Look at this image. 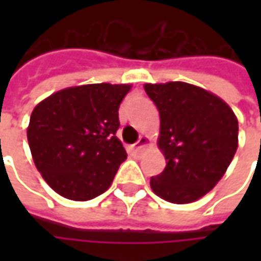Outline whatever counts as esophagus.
I'll use <instances>...</instances> for the list:
<instances>
[{
    "mask_svg": "<svg viewBox=\"0 0 261 261\" xmlns=\"http://www.w3.org/2000/svg\"><path fill=\"white\" fill-rule=\"evenodd\" d=\"M149 141H151V139H149L148 136H141V138L138 139V142L135 144V146H134V149H135L136 152L142 151V149H144V148H145V146L149 144Z\"/></svg>",
    "mask_w": 261,
    "mask_h": 261,
    "instance_id": "esophagus-1",
    "label": "esophagus"
}]
</instances>
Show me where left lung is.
Returning a JSON list of instances; mask_svg holds the SVG:
<instances>
[{"instance_id": "1", "label": "left lung", "mask_w": 261, "mask_h": 261, "mask_svg": "<svg viewBox=\"0 0 261 261\" xmlns=\"http://www.w3.org/2000/svg\"><path fill=\"white\" fill-rule=\"evenodd\" d=\"M160 112L158 146L167 166L151 189L171 203L205 196L225 174L238 148V120L215 94L181 81L145 84Z\"/></svg>"}]
</instances>
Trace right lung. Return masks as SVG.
I'll return each instance as SVG.
<instances>
[{
  "instance_id": "obj_1",
  "label": "right lung",
  "mask_w": 261,
  "mask_h": 261,
  "mask_svg": "<svg viewBox=\"0 0 261 261\" xmlns=\"http://www.w3.org/2000/svg\"><path fill=\"white\" fill-rule=\"evenodd\" d=\"M129 84H87L54 93L36 106L27 141L36 168L58 195L90 200L110 187L125 148L116 132Z\"/></svg>"
}]
</instances>
